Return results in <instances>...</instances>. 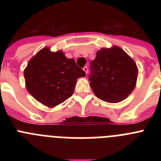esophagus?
I'll list each match as a JSON object with an SVG mask.
<instances>
[{
  "mask_svg": "<svg viewBox=\"0 0 161 161\" xmlns=\"http://www.w3.org/2000/svg\"><path fill=\"white\" fill-rule=\"evenodd\" d=\"M83 70L85 71V73L88 74V71H89V70H88V67H87V66H85V67H84V68H83Z\"/></svg>",
  "mask_w": 161,
  "mask_h": 161,
  "instance_id": "34e87169",
  "label": "esophagus"
}]
</instances>
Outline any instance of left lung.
Instances as JSON below:
<instances>
[{
	"instance_id": "1",
	"label": "left lung",
	"mask_w": 161,
	"mask_h": 161,
	"mask_svg": "<svg viewBox=\"0 0 161 161\" xmlns=\"http://www.w3.org/2000/svg\"><path fill=\"white\" fill-rule=\"evenodd\" d=\"M89 80L94 94L109 103L122 102L134 90L138 77L135 61L122 48H102L90 63Z\"/></svg>"
}]
</instances>
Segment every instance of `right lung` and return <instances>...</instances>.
Wrapping results in <instances>:
<instances>
[{
	"instance_id": "add662e5",
	"label": "right lung",
	"mask_w": 161,
	"mask_h": 161,
	"mask_svg": "<svg viewBox=\"0 0 161 161\" xmlns=\"http://www.w3.org/2000/svg\"><path fill=\"white\" fill-rule=\"evenodd\" d=\"M85 72L68 59L62 51L51 52L48 47L40 50L31 59L24 70L25 87L38 102L52 108L70 97L76 80Z\"/></svg>"
}]
</instances>
